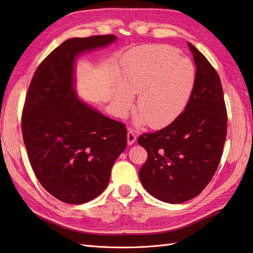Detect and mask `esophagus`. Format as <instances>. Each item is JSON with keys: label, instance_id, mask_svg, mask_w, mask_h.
I'll list each match as a JSON object with an SVG mask.
<instances>
[{"label": "esophagus", "instance_id": "obj_1", "mask_svg": "<svg viewBox=\"0 0 253 253\" xmlns=\"http://www.w3.org/2000/svg\"><path fill=\"white\" fill-rule=\"evenodd\" d=\"M136 141V135L133 129H128L127 131V144H133Z\"/></svg>", "mask_w": 253, "mask_h": 253}]
</instances>
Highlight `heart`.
I'll list each match as a JSON object with an SVG mask.
<instances>
[{
    "instance_id": "b5f03b06",
    "label": "heart",
    "mask_w": 253,
    "mask_h": 253,
    "mask_svg": "<svg viewBox=\"0 0 253 253\" xmlns=\"http://www.w3.org/2000/svg\"><path fill=\"white\" fill-rule=\"evenodd\" d=\"M122 85L114 90L120 113L137 98L139 124L153 128L171 125L185 112L196 84V71L189 59L167 45H144L127 51L122 60Z\"/></svg>"
}]
</instances>
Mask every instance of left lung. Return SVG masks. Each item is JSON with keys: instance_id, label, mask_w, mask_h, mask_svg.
<instances>
[{"instance_id": "1", "label": "left lung", "mask_w": 253, "mask_h": 253, "mask_svg": "<svg viewBox=\"0 0 253 253\" xmlns=\"http://www.w3.org/2000/svg\"><path fill=\"white\" fill-rule=\"evenodd\" d=\"M196 65L192 98L180 116L138 143L148 152L139 171L144 189L157 200L181 204L200 194L215 173L227 136V110L219 76L189 43Z\"/></svg>"}]
</instances>
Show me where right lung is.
Segmentation results:
<instances>
[{"instance_id": "add662e5", "label": "right lung", "mask_w": 253, "mask_h": 253, "mask_svg": "<svg viewBox=\"0 0 253 253\" xmlns=\"http://www.w3.org/2000/svg\"><path fill=\"white\" fill-rule=\"evenodd\" d=\"M115 40L104 35L64 41L38 66L27 90L22 134L29 163L43 188L66 204L101 194L126 148V126L80 101L74 87L79 53Z\"/></svg>"}]
</instances>
